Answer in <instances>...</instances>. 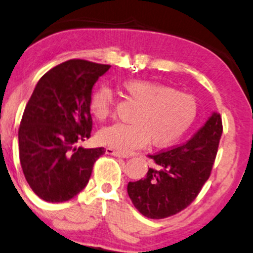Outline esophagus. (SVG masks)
<instances>
[{"label":"esophagus","mask_w":253,"mask_h":253,"mask_svg":"<svg viewBox=\"0 0 253 253\" xmlns=\"http://www.w3.org/2000/svg\"><path fill=\"white\" fill-rule=\"evenodd\" d=\"M105 152H106V154H109V156H114V157H118V158H128V157L126 156V154L121 153V152L115 151V150H113V148H111V147L106 148Z\"/></svg>","instance_id":"obj_1"}]
</instances>
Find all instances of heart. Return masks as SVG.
Listing matches in <instances>:
<instances>
[{
    "instance_id": "1",
    "label": "heart",
    "mask_w": 253,
    "mask_h": 253,
    "mask_svg": "<svg viewBox=\"0 0 253 253\" xmlns=\"http://www.w3.org/2000/svg\"><path fill=\"white\" fill-rule=\"evenodd\" d=\"M127 96L139 106L130 118L132 125L115 124L97 132L99 144L127 153L144 147L164 148L178 141L191 128L198 113V103L190 94L147 80L125 81ZM113 108V93L101 87L93 94L90 111L97 120H106Z\"/></svg>"
}]
</instances>
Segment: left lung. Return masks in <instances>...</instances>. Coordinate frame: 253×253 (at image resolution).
Listing matches in <instances>:
<instances>
[{
	"label": "left lung",
	"instance_id": "8db88e82",
	"mask_svg": "<svg viewBox=\"0 0 253 253\" xmlns=\"http://www.w3.org/2000/svg\"><path fill=\"white\" fill-rule=\"evenodd\" d=\"M221 133L220 114L213 112L184 145L148 156L158 169H148L144 179L127 185L130 200L140 213L163 219L186 209L211 174Z\"/></svg>",
	"mask_w": 253,
	"mask_h": 253
}]
</instances>
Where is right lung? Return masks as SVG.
<instances>
[{"instance_id": "add662e5", "label": "right lung", "mask_w": 253, "mask_h": 253, "mask_svg": "<svg viewBox=\"0 0 253 253\" xmlns=\"http://www.w3.org/2000/svg\"><path fill=\"white\" fill-rule=\"evenodd\" d=\"M111 66L69 60L40 79L19 128L20 161L36 196L48 203L71 200L86 187L105 148H84L90 136L92 89Z\"/></svg>"}]
</instances>
